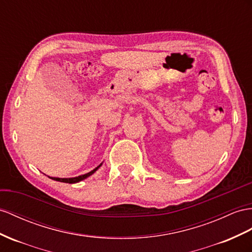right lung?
<instances>
[{"label":"right lung","instance_id":"add662e5","mask_svg":"<svg viewBox=\"0 0 252 252\" xmlns=\"http://www.w3.org/2000/svg\"><path fill=\"white\" fill-rule=\"evenodd\" d=\"M102 164L103 163H101L99 166H96L94 169H93L92 171H89L88 173H85V175H82V176H79V177H74V178H54V177H49L50 179H52V180H55V181H60V182H63V183H77V182H80V181H82V180H85L86 178H88V177H90L93 175V173H94L96 170H98L100 167L102 166Z\"/></svg>","mask_w":252,"mask_h":252}]
</instances>
